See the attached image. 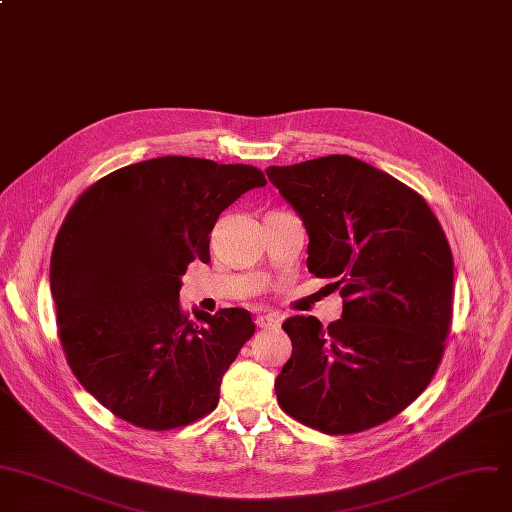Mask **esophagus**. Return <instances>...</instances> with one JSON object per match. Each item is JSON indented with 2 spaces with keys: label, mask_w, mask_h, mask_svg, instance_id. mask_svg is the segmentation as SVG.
<instances>
[{
  "label": "esophagus",
  "mask_w": 512,
  "mask_h": 512,
  "mask_svg": "<svg viewBox=\"0 0 512 512\" xmlns=\"http://www.w3.org/2000/svg\"><path fill=\"white\" fill-rule=\"evenodd\" d=\"M256 324H258V328H279L281 326V316L279 313H264V316H260L258 320H256Z\"/></svg>",
  "instance_id": "1"
}]
</instances>
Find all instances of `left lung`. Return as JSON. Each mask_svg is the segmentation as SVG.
<instances>
[{
	"mask_svg": "<svg viewBox=\"0 0 512 512\" xmlns=\"http://www.w3.org/2000/svg\"><path fill=\"white\" fill-rule=\"evenodd\" d=\"M305 223L307 268L344 299L328 328L285 320L293 352L279 406L326 435H352L406 410L430 383L453 316V256L422 196L350 155L266 168Z\"/></svg>",
	"mask_w": 512,
	"mask_h": 512,
	"instance_id": "obj_1",
	"label": "left lung"
}]
</instances>
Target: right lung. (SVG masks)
<instances>
[{
	"instance_id": "1",
	"label": "right lung",
	"mask_w": 512,
	"mask_h": 512,
	"mask_svg": "<svg viewBox=\"0 0 512 512\" xmlns=\"http://www.w3.org/2000/svg\"><path fill=\"white\" fill-rule=\"evenodd\" d=\"M264 184L254 166L166 155L100 178L69 209L51 256L59 338L77 381L114 416L170 430L217 408L256 326L240 307L192 322L180 279L211 260L219 215Z\"/></svg>"
}]
</instances>
